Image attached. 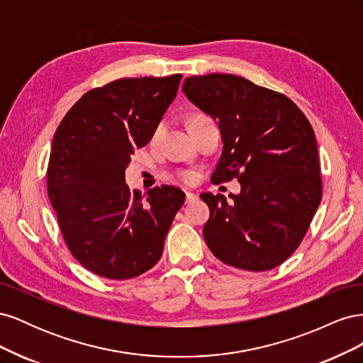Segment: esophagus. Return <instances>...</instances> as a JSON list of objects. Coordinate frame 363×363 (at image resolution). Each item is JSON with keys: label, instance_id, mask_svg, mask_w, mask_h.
I'll use <instances>...</instances> for the list:
<instances>
[{"label": "esophagus", "instance_id": "obj_1", "mask_svg": "<svg viewBox=\"0 0 363 363\" xmlns=\"http://www.w3.org/2000/svg\"><path fill=\"white\" fill-rule=\"evenodd\" d=\"M199 200V196H196L194 192H186V204H192Z\"/></svg>", "mask_w": 363, "mask_h": 363}]
</instances>
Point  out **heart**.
<instances>
[{"label": "heart", "instance_id": "obj_1", "mask_svg": "<svg viewBox=\"0 0 363 363\" xmlns=\"http://www.w3.org/2000/svg\"><path fill=\"white\" fill-rule=\"evenodd\" d=\"M203 118H206V116H201V115H200V116H195V118L191 119V123H194V121L203 119ZM191 123H189V124H191ZM162 131H163V124H159L157 128L155 130V133H152V140H157V139L160 138V135H162ZM182 179H183L186 183H191V182L195 180V174L191 172V171H184V172H182Z\"/></svg>", "mask_w": 363, "mask_h": 363}]
</instances>
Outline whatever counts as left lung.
Returning <instances> with one entry per match:
<instances>
[{
	"label": "left lung",
	"mask_w": 363,
	"mask_h": 363,
	"mask_svg": "<svg viewBox=\"0 0 363 363\" xmlns=\"http://www.w3.org/2000/svg\"><path fill=\"white\" fill-rule=\"evenodd\" d=\"M189 101L218 121L223 155L212 182L238 179L240 194H203V235L213 256L268 271L298 248L321 203L320 157L309 119L286 95L233 74L184 79Z\"/></svg>",
	"instance_id": "obj_1"
}]
</instances>
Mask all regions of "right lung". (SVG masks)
Here are the masks:
<instances>
[{"label":"right lung","mask_w":363,"mask_h":363,"mask_svg":"<svg viewBox=\"0 0 363 363\" xmlns=\"http://www.w3.org/2000/svg\"><path fill=\"white\" fill-rule=\"evenodd\" d=\"M182 74L119 79L86 92L52 139L47 188L71 255L94 274L133 279L159 262L184 192L163 184L147 199L125 168L177 95Z\"/></svg>","instance_id":"right-lung-1"}]
</instances>
